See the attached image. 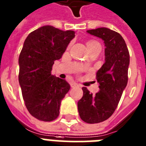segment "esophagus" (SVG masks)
Wrapping results in <instances>:
<instances>
[{"label":"esophagus","mask_w":146,"mask_h":146,"mask_svg":"<svg viewBox=\"0 0 146 146\" xmlns=\"http://www.w3.org/2000/svg\"><path fill=\"white\" fill-rule=\"evenodd\" d=\"M70 87L71 88H77V87H79V85L78 84L75 83V82H72L70 84Z\"/></svg>","instance_id":"34e87169"}]
</instances>
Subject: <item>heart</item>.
<instances>
[{
    "label": "heart",
    "mask_w": 146,
    "mask_h": 146,
    "mask_svg": "<svg viewBox=\"0 0 146 146\" xmlns=\"http://www.w3.org/2000/svg\"><path fill=\"white\" fill-rule=\"evenodd\" d=\"M86 44H87V48L89 52H92L94 51H99V52L101 51V45L97 40H89L88 41Z\"/></svg>",
    "instance_id": "heart-1"
}]
</instances>
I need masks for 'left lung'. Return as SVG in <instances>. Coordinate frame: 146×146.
<instances>
[{
    "mask_svg": "<svg viewBox=\"0 0 146 146\" xmlns=\"http://www.w3.org/2000/svg\"><path fill=\"white\" fill-rule=\"evenodd\" d=\"M105 43V63L96 74L99 92L95 94L82 88L83 96L78 102L80 118L88 124L106 121L114 113L128 80L130 54L120 34L106 28L87 31Z\"/></svg>",
    "mask_w": 146,
    "mask_h": 146,
    "instance_id": "obj_1",
    "label": "left lung"
}]
</instances>
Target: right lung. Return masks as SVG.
Returning a JSON list of instances; mask_svg holds the SVG:
<instances>
[{
    "mask_svg": "<svg viewBox=\"0 0 146 146\" xmlns=\"http://www.w3.org/2000/svg\"><path fill=\"white\" fill-rule=\"evenodd\" d=\"M74 36L73 31L46 25L30 33L24 42L19 82L26 108L38 120L52 121L58 117L61 102L70 86L51 71Z\"/></svg>",
    "mask_w": 146,
    "mask_h": 146,
    "instance_id": "obj_1",
    "label": "right lung"
}]
</instances>
